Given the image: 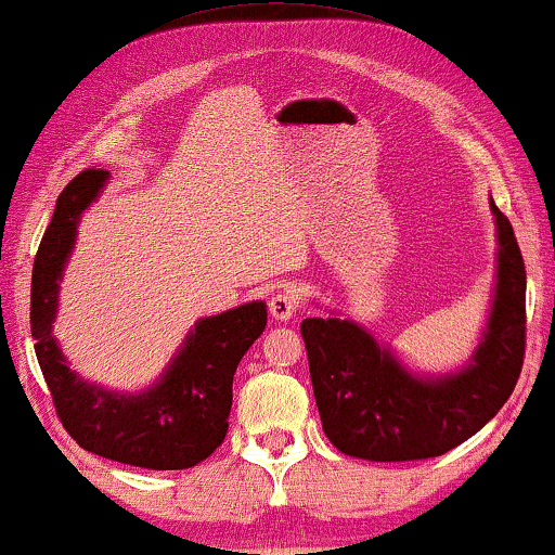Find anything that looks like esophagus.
<instances>
[{"label":"esophagus","mask_w":555,"mask_h":555,"mask_svg":"<svg viewBox=\"0 0 555 555\" xmlns=\"http://www.w3.org/2000/svg\"><path fill=\"white\" fill-rule=\"evenodd\" d=\"M298 308H300V298L298 293L293 291H278L270 298V313L275 321H291Z\"/></svg>","instance_id":"esophagus-1"}]
</instances>
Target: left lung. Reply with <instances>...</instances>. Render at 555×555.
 <instances>
[{"mask_svg": "<svg viewBox=\"0 0 555 555\" xmlns=\"http://www.w3.org/2000/svg\"><path fill=\"white\" fill-rule=\"evenodd\" d=\"M492 215L498 295L485 340L460 374L422 382L356 323H300L323 431L344 454L371 462L439 457L480 431L511 399L526 359V262L513 224L495 204Z\"/></svg>", "mask_w": 555, "mask_h": 555, "instance_id": "8db88e82", "label": "left lung"}]
</instances>
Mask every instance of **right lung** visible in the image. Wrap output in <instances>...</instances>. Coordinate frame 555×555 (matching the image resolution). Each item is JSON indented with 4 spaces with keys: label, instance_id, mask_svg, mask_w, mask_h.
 Wrapping results in <instances>:
<instances>
[{
    "label": "right lung",
    "instance_id": "obj_1",
    "mask_svg": "<svg viewBox=\"0 0 555 555\" xmlns=\"http://www.w3.org/2000/svg\"><path fill=\"white\" fill-rule=\"evenodd\" d=\"M108 173L86 169L57 196L33 264L29 325L57 420L82 450L146 469H186L207 460L230 429L232 378L268 323L264 302H247L199 321L177 361L139 397L103 391L67 369L52 338L57 280L73 249L80 211Z\"/></svg>",
    "mask_w": 555,
    "mask_h": 555
}]
</instances>
